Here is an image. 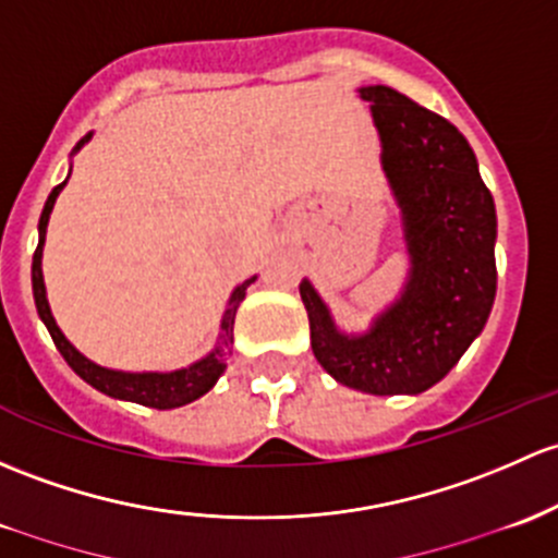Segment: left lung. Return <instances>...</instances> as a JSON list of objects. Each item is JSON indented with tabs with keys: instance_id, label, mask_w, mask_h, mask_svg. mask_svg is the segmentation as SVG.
<instances>
[{
	"instance_id": "obj_1",
	"label": "left lung",
	"mask_w": 558,
	"mask_h": 558,
	"mask_svg": "<svg viewBox=\"0 0 558 558\" xmlns=\"http://www.w3.org/2000/svg\"><path fill=\"white\" fill-rule=\"evenodd\" d=\"M383 138V166L403 210L412 278L363 337L333 328L307 280L299 283L310 342L337 383L422 392L444 379L489 318L497 291L495 201L465 136L436 111L385 85L363 87Z\"/></svg>"
}]
</instances>
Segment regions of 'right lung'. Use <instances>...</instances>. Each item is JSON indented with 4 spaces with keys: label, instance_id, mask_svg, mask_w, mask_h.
I'll return each mask as SVG.
<instances>
[{
    "label": "right lung",
    "instance_id": "obj_1",
    "mask_svg": "<svg viewBox=\"0 0 558 558\" xmlns=\"http://www.w3.org/2000/svg\"><path fill=\"white\" fill-rule=\"evenodd\" d=\"M87 138H82L77 144V149L85 144ZM66 184V181H63ZM63 184H58L56 190L50 192L47 197L43 216H39V245L34 251V262H32V286H34V302H37V313L39 318L45 320L47 331H50L52 342L56 348L61 350V355L66 357L69 366L80 374L85 383H90L96 390L107 392L111 398H125V401H136L144 403V407L151 409H175L184 407V403L195 401V398L205 396L210 387L216 385V379L225 374L227 368V348L232 342V326H234V313H238V304L245 299V289L254 283V278L245 280L243 286L234 289V294L230 299V307L225 313V324H221V348H216L208 357H203L201 363L190 368H181V372H171V374H128V372H111V368L96 366L93 361H87L85 355H80L77 350L69 344V339L63 337L61 328L56 326L52 320L50 307H47V296H45V280H43V245H45V230H47V219H50L52 203H56L58 192L63 190Z\"/></svg>",
    "mask_w": 558,
    "mask_h": 558
}]
</instances>
